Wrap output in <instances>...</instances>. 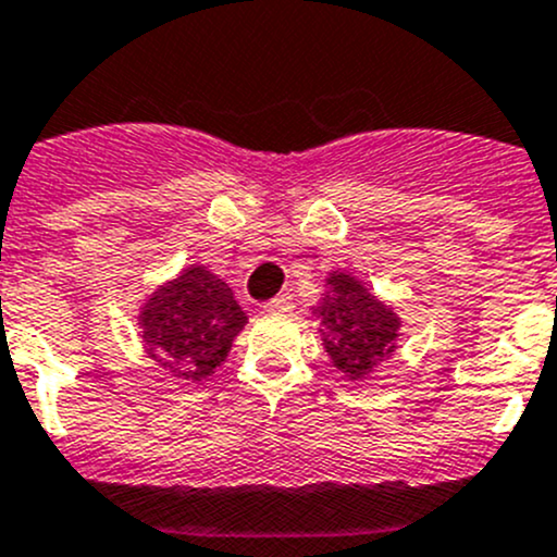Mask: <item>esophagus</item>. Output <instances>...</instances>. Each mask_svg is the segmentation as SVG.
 Wrapping results in <instances>:
<instances>
[{"instance_id":"obj_1","label":"esophagus","mask_w":557,"mask_h":557,"mask_svg":"<svg viewBox=\"0 0 557 557\" xmlns=\"http://www.w3.org/2000/svg\"><path fill=\"white\" fill-rule=\"evenodd\" d=\"M292 297L289 295H278V297H273V300H268L265 302V311L268 313H289L292 311Z\"/></svg>"}]
</instances>
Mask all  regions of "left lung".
Wrapping results in <instances>:
<instances>
[{"label": "left lung", "mask_w": 557, "mask_h": 557, "mask_svg": "<svg viewBox=\"0 0 557 557\" xmlns=\"http://www.w3.org/2000/svg\"><path fill=\"white\" fill-rule=\"evenodd\" d=\"M311 313L319 319V338L330 362L349 382L368 379L398 351L404 327L398 311L351 273H327L324 295Z\"/></svg>", "instance_id": "8db88e82"}]
</instances>
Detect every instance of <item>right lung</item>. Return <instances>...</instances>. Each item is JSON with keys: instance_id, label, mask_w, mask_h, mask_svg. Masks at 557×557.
<instances>
[{"instance_id": "1", "label": "right lung", "mask_w": 557, "mask_h": 557, "mask_svg": "<svg viewBox=\"0 0 557 557\" xmlns=\"http://www.w3.org/2000/svg\"><path fill=\"white\" fill-rule=\"evenodd\" d=\"M246 322L249 317L233 289L202 265L162 281L137 313L146 355L186 384H200L216 373Z\"/></svg>"}]
</instances>
